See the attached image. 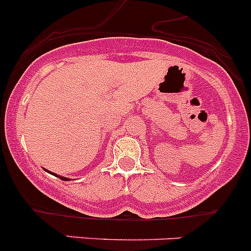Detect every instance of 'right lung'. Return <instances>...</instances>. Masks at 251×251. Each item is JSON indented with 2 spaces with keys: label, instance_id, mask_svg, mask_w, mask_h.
<instances>
[{
  "label": "right lung",
  "instance_id": "add662e5",
  "mask_svg": "<svg viewBox=\"0 0 251 251\" xmlns=\"http://www.w3.org/2000/svg\"><path fill=\"white\" fill-rule=\"evenodd\" d=\"M49 173H50V175H53V176H55V177H58V178L63 179V181H69V178H67V177H62V176H58V175H55V173H51V172H49Z\"/></svg>",
  "mask_w": 251,
  "mask_h": 251
}]
</instances>
